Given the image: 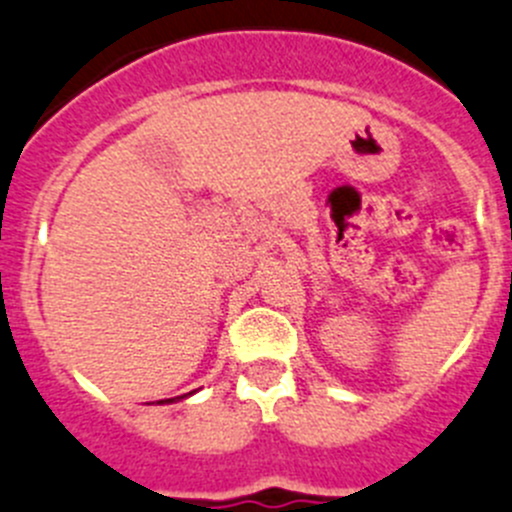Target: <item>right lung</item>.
<instances>
[{
    "mask_svg": "<svg viewBox=\"0 0 512 512\" xmlns=\"http://www.w3.org/2000/svg\"><path fill=\"white\" fill-rule=\"evenodd\" d=\"M158 403H173V398H168V400H158Z\"/></svg>",
    "mask_w": 512,
    "mask_h": 512,
    "instance_id": "1",
    "label": "right lung"
}]
</instances>
